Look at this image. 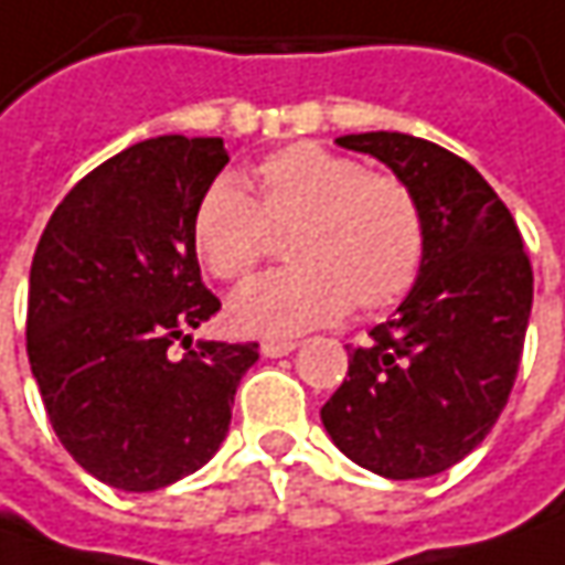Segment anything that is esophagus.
Here are the masks:
<instances>
[{
	"label": "esophagus",
	"mask_w": 565,
	"mask_h": 565,
	"mask_svg": "<svg viewBox=\"0 0 565 565\" xmlns=\"http://www.w3.org/2000/svg\"><path fill=\"white\" fill-rule=\"evenodd\" d=\"M298 349V342L292 339H267L264 345H260V352L267 355V359H282V355H289Z\"/></svg>",
	"instance_id": "34e87169"
}]
</instances>
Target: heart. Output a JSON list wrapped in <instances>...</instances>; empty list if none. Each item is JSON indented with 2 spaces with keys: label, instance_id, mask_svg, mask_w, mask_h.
<instances>
[{
  "label": "heart",
  "instance_id": "1",
  "mask_svg": "<svg viewBox=\"0 0 565 565\" xmlns=\"http://www.w3.org/2000/svg\"><path fill=\"white\" fill-rule=\"evenodd\" d=\"M286 235L295 267L248 282L228 301L242 337L286 339L333 323L352 305L361 315L393 308L424 267L427 228L415 191L393 172L323 143L273 150L250 172L213 179L191 216V245L223 282L245 279Z\"/></svg>",
  "mask_w": 565,
  "mask_h": 565
}]
</instances>
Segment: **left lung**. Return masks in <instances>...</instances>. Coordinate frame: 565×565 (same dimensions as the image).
<instances>
[{
    "instance_id": "1",
    "label": "left lung",
    "mask_w": 565,
    "mask_h": 565,
    "mask_svg": "<svg viewBox=\"0 0 565 565\" xmlns=\"http://www.w3.org/2000/svg\"><path fill=\"white\" fill-rule=\"evenodd\" d=\"M337 143L377 157L415 191L427 250L396 315L349 352L320 422L361 468L430 478L462 462L507 408L532 315V264L507 204L462 157L399 131Z\"/></svg>"
}]
</instances>
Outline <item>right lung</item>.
Listing matches in <instances>:
<instances>
[{"label":"right lung","mask_w":565,"mask_h":565,"mask_svg":"<svg viewBox=\"0 0 565 565\" xmlns=\"http://www.w3.org/2000/svg\"><path fill=\"white\" fill-rule=\"evenodd\" d=\"M223 138L163 135L97 166L55 206L28 292V359L58 444L97 481L160 490L213 459L257 342H198L220 311L191 216Z\"/></svg>","instance_id":"obj_1"}]
</instances>
